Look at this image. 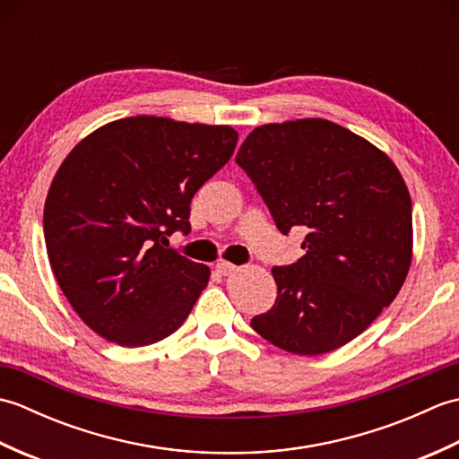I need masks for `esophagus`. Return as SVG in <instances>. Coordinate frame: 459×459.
Listing matches in <instances>:
<instances>
[{
  "mask_svg": "<svg viewBox=\"0 0 459 459\" xmlns=\"http://www.w3.org/2000/svg\"><path fill=\"white\" fill-rule=\"evenodd\" d=\"M235 270H237V266L230 264V262H227V260H219L217 262V272H219V274H222V276H229Z\"/></svg>",
  "mask_w": 459,
  "mask_h": 459,
  "instance_id": "obj_1",
  "label": "esophagus"
}]
</instances>
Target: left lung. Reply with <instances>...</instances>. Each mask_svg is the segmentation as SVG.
<instances>
[{"mask_svg":"<svg viewBox=\"0 0 459 459\" xmlns=\"http://www.w3.org/2000/svg\"><path fill=\"white\" fill-rule=\"evenodd\" d=\"M237 163L255 181L276 227H301L306 255L272 270L276 304L250 321L294 355L347 345L401 291L412 262V201L393 160L324 118L264 124Z\"/></svg>","mask_w":459,"mask_h":459,"instance_id":"obj_1","label":"left lung"}]
</instances>
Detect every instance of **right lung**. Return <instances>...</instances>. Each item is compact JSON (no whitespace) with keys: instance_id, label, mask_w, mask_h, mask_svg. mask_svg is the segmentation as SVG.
<instances>
[{"instance_id":"add662e5","label":"right lung","mask_w":459,"mask_h":459,"mask_svg":"<svg viewBox=\"0 0 459 459\" xmlns=\"http://www.w3.org/2000/svg\"><path fill=\"white\" fill-rule=\"evenodd\" d=\"M230 126L132 116L66 155L47 193L43 230L56 284L79 317L122 347L178 331L211 268L165 242L189 232V204L237 148Z\"/></svg>"}]
</instances>
